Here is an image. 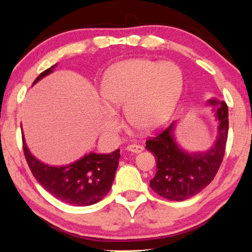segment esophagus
Listing matches in <instances>:
<instances>
[{"label": "esophagus", "mask_w": 252, "mask_h": 252, "mask_svg": "<svg viewBox=\"0 0 252 252\" xmlns=\"http://www.w3.org/2000/svg\"><path fill=\"white\" fill-rule=\"evenodd\" d=\"M126 149L129 152H132V153H135V154H137V153H141V152H143V149H144V147L143 146H141V145H136V144H132V145H129L126 147Z\"/></svg>", "instance_id": "1"}]
</instances>
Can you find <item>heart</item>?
I'll use <instances>...</instances> for the list:
<instances>
[{"label":"heart","mask_w":252,"mask_h":252,"mask_svg":"<svg viewBox=\"0 0 252 252\" xmlns=\"http://www.w3.org/2000/svg\"><path fill=\"white\" fill-rule=\"evenodd\" d=\"M183 84V72L174 63L136 58L117 63L106 72L101 96L111 108L126 105L125 115L133 127L151 131L172 114ZM107 126L114 129L115 123Z\"/></svg>","instance_id":"1"}]
</instances>
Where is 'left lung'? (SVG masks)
Segmentation results:
<instances>
[{
    "instance_id": "obj_1",
    "label": "left lung",
    "mask_w": 252,
    "mask_h": 252,
    "mask_svg": "<svg viewBox=\"0 0 252 252\" xmlns=\"http://www.w3.org/2000/svg\"><path fill=\"white\" fill-rule=\"evenodd\" d=\"M219 121V136L210 151L187 154L172 135L174 122L146 141V149L157 163V172L149 182L153 190L165 199L182 201L197 195L215 179L223 161L228 133V108L225 101L211 99Z\"/></svg>"
}]
</instances>
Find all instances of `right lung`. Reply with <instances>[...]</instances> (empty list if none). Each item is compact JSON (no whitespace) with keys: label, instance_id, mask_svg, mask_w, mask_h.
<instances>
[{"label":"right lung","instance_id":"add662e5","mask_svg":"<svg viewBox=\"0 0 252 252\" xmlns=\"http://www.w3.org/2000/svg\"><path fill=\"white\" fill-rule=\"evenodd\" d=\"M55 67L52 66L40 73L33 84L51 73ZM23 149L27 163L41 186L58 200L78 207L93 205L108 194L120 158V151L117 149L107 155L91 153L65 167H52L32 156L24 134Z\"/></svg>","mask_w":252,"mask_h":252}]
</instances>
